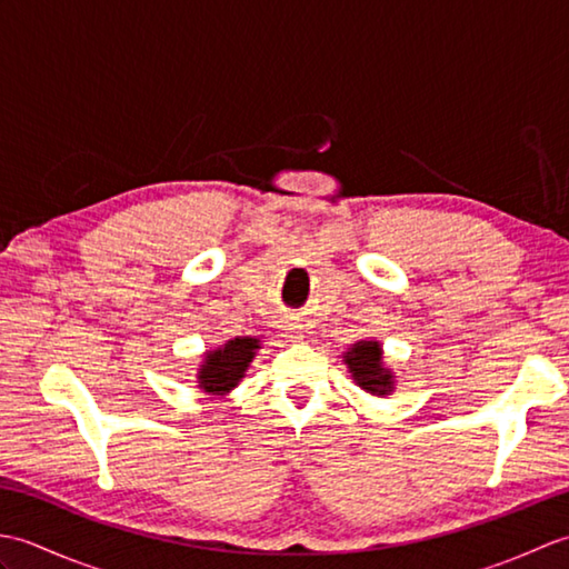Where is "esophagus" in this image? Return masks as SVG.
Segmentation results:
<instances>
[{
    "mask_svg": "<svg viewBox=\"0 0 569 569\" xmlns=\"http://www.w3.org/2000/svg\"><path fill=\"white\" fill-rule=\"evenodd\" d=\"M288 340H291V342H298V340H303V335H298L296 332V325H288Z\"/></svg>",
    "mask_w": 569,
    "mask_h": 569,
    "instance_id": "esophagus-1",
    "label": "esophagus"
}]
</instances>
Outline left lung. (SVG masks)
<instances>
[{"label":"left lung","mask_w":569,"mask_h":569,"mask_svg":"<svg viewBox=\"0 0 569 569\" xmlns=\"http://www.w3.org/2000/svg\"><path fill=\"white\" fill-rule=\"evenodd\" d=\"M345 365L357 386L371 396H389L393 391V371L383 367V352L377 340H361L349 347Z\"/></svg>","instance_id":"left-lung-1"}]
</instances>
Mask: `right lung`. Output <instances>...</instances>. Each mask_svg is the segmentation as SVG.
Here are the masks:
<instances>
[{"label": "right lung", "mask_w": 569, "mask_h": 569, "mask_svg": "<svg viewBox=\"0 0 569 569\" xmlns=\"http://www.w3.org/2000/svg\"><path fill=\"white\" fill-rule=\"evenodd\" d=\"M259 349L257 337H234L222 347L210 349L198 369V386L204 393L224 396L244 379L253 355Z\"/></svg>", "instance_id": "add662e5"}]
</instances>
